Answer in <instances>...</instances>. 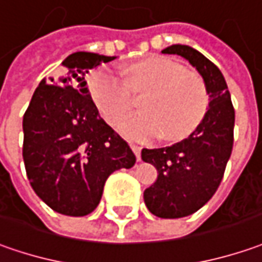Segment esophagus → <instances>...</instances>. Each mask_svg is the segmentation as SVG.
I'll return each instance as SVG.
<instances>
[{"instance_id":"esophagus-1","label":"esophagus","mask_w":262,"mask_h":262,"mask_svg":"<svg viewBox=\"0 0 262 262\" xmlns=\"http://www.w3.org/2000/svg\"><path fill=\"white\" fill-rule=\"evenodd\" d=\"M130 148H132V150L135 152V155H136L138 161H139V159H140V148H139V146H138V145H135V143H132Z\"/></svg>"}]
</instances>
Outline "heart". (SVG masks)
Wrapping results in <instances>:
<instances>
[{
  "instance_id": "b5f03b06",
  "label": "heart",
  "mask_w": 262,
  "mask_h": 262,
  "mask_svg": "<svg viewBox=\"0 0 262 262\" xmlns=\"http://www.w3.org/2000/svg\"><path fill=\"white\" fill-rule=\"evenodd\" d=\"M88 93L100 114L114 124L133 103L132 91L148 90L140 98L142 112L119 122L123 136L135 140L181 139L200 124L207 113L210 95L203 78L185 71L162 56L148 58L127 69V82L110 67L93 71L86 81Z\"/></svg>"
}]
</instances>
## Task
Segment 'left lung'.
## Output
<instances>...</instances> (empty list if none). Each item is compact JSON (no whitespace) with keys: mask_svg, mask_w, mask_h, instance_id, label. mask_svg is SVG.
<instances>
[{"mask_svg":"<svg viewBox=\"0 0 262 262\" xmlns=\"http://www.w3.org/2000/svg\"><path fill=\"white\" fill-rule=\"evenodd\" d=\"M162 53L188 60L210 95L207 113L188 138L142 149V159L158 171L157 181L143 191L146 207L162 219H178L202 209L221 184L233 146L235 110L221 69L203 53L187 45H171Z\"/></svg>","mask_w":262,"mask_h":262,"instance_id":"1","label":"left lung"}]
</instances>
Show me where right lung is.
<instances>
[{
  "label": "right lung",
  "instance_id": "obj_1",
  "mask_svg": "<svg viewBox=\"0 0 262 262\" xmlns=\"http://www.w3.org/2000/svg\"><path fill=\"white\" fill-rule=\"evenodd\" d=\"M116 56L75 52L62 75L43 78L23 117V159L34 193L52 210L85 216L98 206L108 176L136 157L100 117L86 88L90 69Z\"/></svg>",
  "mask_w": 262,
  "mask_h": 262
}]
</instances>
